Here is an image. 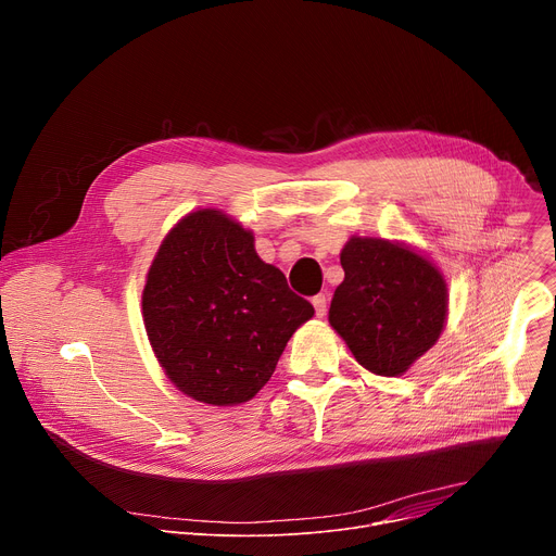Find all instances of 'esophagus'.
Listing matches in <instances>:
<instances>
[{"label":"esophagus","mask_w":556,"mask_h":556,"mask_svg":"<svg viewBox=\"0 0 556 556\" xmlns=\"http://www.w3.org/2000/svg\"><path fill=\"white\" fill-rule=\"evenodd\" d=\"M312 305H314V312H316V316H326V312H328V296L326 294H316L314 299H312Z\"/></svg>","instance_id":"1"}]
</instances>
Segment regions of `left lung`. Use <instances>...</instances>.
Listing matches in <instances>:
<instances>
[{
    "label": "left lung",
    "mask_w": 556,
    "mask_h": 556,
    "mask_svg": "<svg viewBox=\"0 0 556 556\" xmlns=\"http://www.w3.org/2000/svg\"><path fill=\"white\" fill-rule=\"evenodd\" d=\"M345 279L330 303V326L358 365L403 376L440 339L448 314L442 270L405 242L352 235L341 251Z\"/></svg>",
    "instance_id": "left-lung-1"
}]
</instances>
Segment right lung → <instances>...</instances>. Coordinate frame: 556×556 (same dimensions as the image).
<instances>
[{
	"mask_svg": "<svg viewBox=\"0 0 556 556\" xmlns=\"http://www.w3.org/2000/svg\"><path fill=\"white\" fill-rule=\"evenodd\" d=\"M314 307L260 260L255 235L217 208L187 213L157 249L142 321L165 376L211 407L249 403Z\"/></svg>",
	"mask_w": 556,
	"mask_h": 556,
	"instance_id": "obj_1",
	"label": "right lung"
}]
</instances>
